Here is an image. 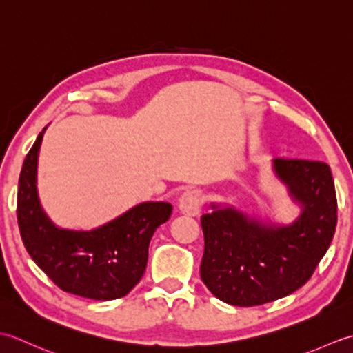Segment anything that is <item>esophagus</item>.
I'll list each match as a JSON object with an SVG mask.
<instances>
[{
  "mask_svg": "<svg viewBox=\"0 0 353 353\" xmlns=\"http://www.w3.org/2000/svg\"><path fill=\"white\" fill-rule=\"evenodd\" d=\"M201 205H203V195L198 190L184 192L178 201L179 212L189 214V216H196L201 210Z\"/></svg>",
  "mask_w": 353,
  "mask_h": 353,
  "instance_id": "obj_1",
  "label": "esophagus"
}]
</instances>
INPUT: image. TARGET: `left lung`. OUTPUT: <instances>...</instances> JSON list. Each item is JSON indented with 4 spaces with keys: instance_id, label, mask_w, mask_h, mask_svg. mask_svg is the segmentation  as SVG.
<instances>
[{
    "instance_id": "left-lung-1",
    "label": "left lung",
    "mask_w": 353,
    "mask_h": 353,
    "mask_svg": "<svg viewBox=\"0 0 353 353\" xmlns=\"http://www.w3.org/2000/svg\"><path fill=\"white\" fill-rule=\"evenodd\" d=\"M272 174L300 207L290 224L267 221L212 203L201 216V279L214 297L233 306H257L303 286L326 254L336 227L330 168L321 161L272 158Z\"/></svg>"
}]
</instances>
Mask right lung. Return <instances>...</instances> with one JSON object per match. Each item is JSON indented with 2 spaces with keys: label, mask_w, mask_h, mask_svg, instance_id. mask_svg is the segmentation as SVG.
Returning a JSON list of instances; mask_svg holds the SVG:
<instances>
[{
  "label": "right lung",
  "mask_w": 353,
  "mask_h": 353,
  "mask_svg": "<svg viewBox=\"0 0 353 353\" xmlns=\"http://www.w3.org/2000/svg\"><path fill=\"white\" fill-rule=\"evenodd\" d=\"M47 126L21 169L18 225L27 253L62 291L92 300L126 296L140 282L149 242L172 213L164 201H146L91 230L57 227L41 205L38 157Z\"/></svg>",
  "instance_id": "add662e5"
}]
</instances>
